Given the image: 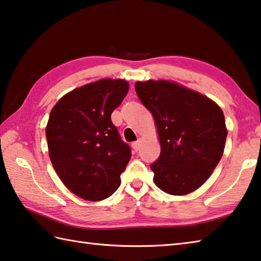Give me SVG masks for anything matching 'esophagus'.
I'll use <instances>...</instances> for the list:
<instances>
[{
	"instance_id": "esophagus-1",
	"label": "esophagus",
	"mask_w": 261,
	"mask_h": 261,
	"mask_svg": "<svg viewBox=\"0 0 261 261\" xmlns=\"http://www.w3.org/2000/svg\"><path fill=\"white\" fill-rule=\"evenodd\" d=\"M141 144H143V140H141V139H138V140L136 141V143L132 144V147H134V149L137 151V150H138V149L140 148Z\"/></svg>"
}]
</instances>
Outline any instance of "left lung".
<instances>
[{"label":"left lung","instance_id":"obj_1","mask_svg":"<svg viewBox=\"0 0 261 261\" xmlns=\"http://www.w3.org/2000/svg\"><path fill=\"white\" fill-rule=\"evenodd\" d=\"M135 88L159 135L161 154L150 165L155 185L170 195L196 191L224 153L227 127L221 108L204 94L167 80L137 81Z\"/></svg>","mask_w":261,"mask_h":261}]
</instances>
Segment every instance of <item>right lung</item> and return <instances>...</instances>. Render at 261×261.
<instances>
[{
    "label": "right lung",
    "mask_w": 261,
    "mask_h": 261,
    "mask_svg": "<svg viewBox=\"0 0 261 261\" xmlns=\"http://www.w3.org/2000/svg\"><path fill=\"white\" fill-rule=\"evenodd\" d=\"M129 91L121 79H102L66 93L45 127L49 156L61 181L87 201H102L120 187L131 158L111 115Z\"/></svg>",
    "instance_id": "add662e5"
}]
</instances>
